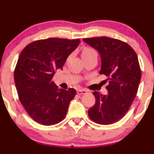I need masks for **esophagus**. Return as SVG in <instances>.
<instances>
[{
	"mask_svg": "<svg viewBox=\"0 0 154 154\" xmlns=\"http://www.w3.org/2000/svg\"><path fill=\"white\" fill-rule=\"evenodd\" d=\"M77 93L78 94H85L87 93V91H86V90L84 89H79L77 91Z\"/></svg>",
	"mask_w": 154,
	"mask_h": 154,
	"instance_id": "esophagus-1",
	"label": "esophagus"
}]
</instances>
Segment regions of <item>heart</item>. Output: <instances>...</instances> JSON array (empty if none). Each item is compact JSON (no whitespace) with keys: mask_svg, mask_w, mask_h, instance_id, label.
Returning <instances> with one entry per match:
<instances>
[{"mask_svg":"<svg viewBox=\"0 0 154 154\" xmlns=\"http://www.w3.org/2000/svg\"><path fill=\"white\" fill-rule=\"evenodd\" d=\"M92 54H97V52L94 49L89 47H85L82 51V57H88V56L92 55Z\"/></svg>","mask_w":154,"mask_h":154,"instance_id":"obj_1","label":"heart"}]
</instances>
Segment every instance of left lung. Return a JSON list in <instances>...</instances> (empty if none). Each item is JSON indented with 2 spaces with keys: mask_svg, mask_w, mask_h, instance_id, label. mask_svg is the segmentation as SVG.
Listing matches in <instances>:
<instances>
[{
  "mask_svg": "<svg viewBox=\"0 0 154 154\" xmlns=\"http://www.w3.org/2000/svg\"><path fill=\"white\" fill-rule=\"evenodd\" d=\"M83 41L99 52L100 74L109 80L106 95L93 92L95 103L88 109V116L99 125H112L125 116L137 94L142 76L138 57L127 43L119 39L101 36Z\"/></svg>",
  "mask_w": 154,
  "mask_h": 154,
  "instance_id": "8db88e82",
  "label": "left lung"
}]
</instances>
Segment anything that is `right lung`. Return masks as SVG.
Wrapping results in <instances>:
<instances>
[{"label": "right lung", "instance_id": "right-lung-1", "mask_svg": "<svg viewBox=\"0 0 154 154\" xmlns=\"http://www.w3.org/2000/svg\"><path fill=\"white\" fill-rule=\"evenodd\" d=\"M80 39L49 38L27 45L18 57L14 80L18 98L29 117L42 125L60 123L66 117L76 90L60 89L52 81Z\"/></svg>", "mask_w": 154, "mask_h": 154}]
</instances>
